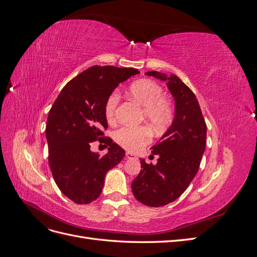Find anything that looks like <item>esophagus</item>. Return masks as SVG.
<instances>
[{
    "label": "esophagus",
    "instance_id": "esophagus-1",
    "mask_svg": "<svg viewBox=\"0 0 257 257\" xmlns=\"http://www.w3.org/2000/svg\"><path fill=\"white\" fill-rule=\"evenodd\" d=\"M125 158L128 159V160H138V158L136 157L135 154L130 153V152H126V153H125Z\"/></svg>",
    "mask_w": 257,
    "mask_h": 257
}]
</instances>
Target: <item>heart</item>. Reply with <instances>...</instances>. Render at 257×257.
<instances>
[{"label":"heart","instance_id":"obj_1","mask_svg":"<svg viewBox=\"0 0 257 257\" xmlns=\"http://www.w3.org/2000/svg\"><path fill=\"white\" fill-rule=\"evenodd\" d=\"M161 85L151 79H138L127 88V94L143 106L145 119L155 130L165 128L173 121L174 108L169 100L162 96ZM119 103V94L112 92L108 96L104 107L106 120L112 123ZM115 142L130 151H138L150 142L151 132L146 126H123L115 132Z\"/></svg>","mask_w":257,"mask_h":257}]
</instances>
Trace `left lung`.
Returning a JSON list of instances; mask_svg holds the SVG:
<instances>
[{
  "label": "left lung",
  "instance_id": "left-lung-1",
  "mask_svg": "<svg viewBox=\"0 0 257 257\" xmlns=\"http://www.w3.org/2000/svg\"><path fill=\"white\" fill-rule=\"evenodd\" d=\"M146 75L167 82L175 99V116L151 148L150 157H159L157 165L141 160L143 169L132 182V191L142 204L162 207L180 196L196 176L206 149L207 125L195 94L179 77L155 71Z\"/></svg>",
  "mask_w": 257,
  "mask_h": 257
}]
</instances>
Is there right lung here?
Listing matches in <instances>:
<instances>
[{"instance_id": "add662e5", "label": "right lung", "mask_w": 257, "mask_h": 257, "mask_svg": "<svg viewBox=\"0 0 257 257\" xmlns=\"http://www.w3.org/2000/svg\"><path fill=\"white\" fill-rule=\"evenodd\" d=\"M138 73L136 68L94 65L68 81L51 107L46 125L50 169L60 191L76 204L97 199L107 172L125 155L104 136V107L119 83ZM96 140L108 147L104 157L89 150Z\"/></svg>"}]
</instances>
